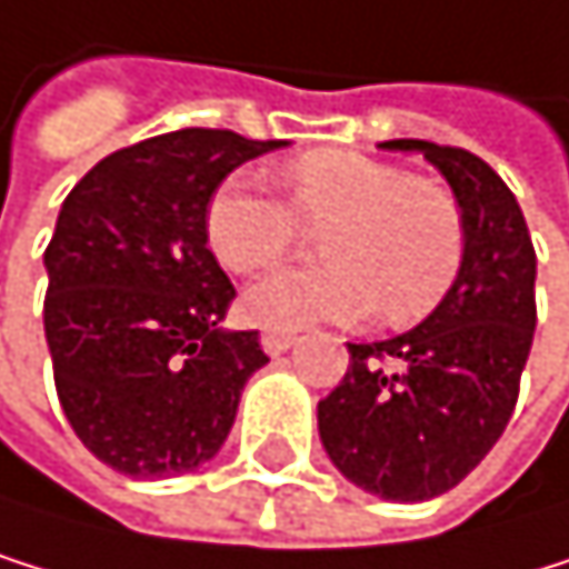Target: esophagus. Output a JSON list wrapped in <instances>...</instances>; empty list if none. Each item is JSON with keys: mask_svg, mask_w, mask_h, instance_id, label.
<instances>
[{"mask_svg": "<svg viewBox=\"0 0 569 569\" xmlns=\"http://www.w3.org/2000/svg\"><path fill=\"white\" fill-rule=\"evenodd\" d=\"M293 341H297V331H290V328H262V349L269 356L287 352Z\"/></svg>", "mask_w": 569, "mask_h": 569, "instance_id": "34e87169", "label": "esophagus"}]
</instances>
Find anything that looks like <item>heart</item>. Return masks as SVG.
<instances>
[{
    "mask_svg": "<svg viewBox=\"0 0 569 569\" xmlns=\"http://www.w3.org/2000/svg\"><path fill=\"white\" fill-rule=\"evenodd\" d=\"M290 203L256 179L228 176L207 203V244L231 272L287 262L307 231L321 234L318 269L262 279L244 297L251 321L300 328L359 321L383 303L393 325L436 313L467 262V217L456 192L359 151H307L287 166Z\"/></svg>",
    "mask_w": 569,
    "mask_h": 569,
    "instance_id": "b5f03b06",
    "label": "heart"
}]
</instances>
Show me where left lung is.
<instances>
[{"mask_svg":"<svg viewBox=\"0 0 569 569\" xmlns=\"http://www.w3.org/2000/svg\"><path fill=\"white\" fill-rule=\"evenodd\" d=\"M421 151L467 217V262L452 293L415 331L352 346L349 372L318 403L335 467L387 501L452 490L495 449L521 390L536 335V248L505 179L467 148Z\"/></svg>","mask_w":569,"mask_h":569,"instance_id":"obj_1","label":"left lung"}]
</instances>
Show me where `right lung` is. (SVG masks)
Returning <instances> with one entry per match:
<instances>
[{
    "label": "right lung",
    "mask_w": 569,
    "mask_h": 569,
    "mask_svg": "<svg viewBox=\"0 0 569 569\" xmlns=\"http://www.w3.org/2000/svg\"><path fill=\"white\" fill-rule=\"evenodd\" d=\"M287 141L186 127L120 148L74 182L43 251V331L61 411L117 473L197 470L269 362L259 331H220L234 282L207 248V203L241 161Z\"/></svg>",
    "instance_id": "1"
}]
</instances>
